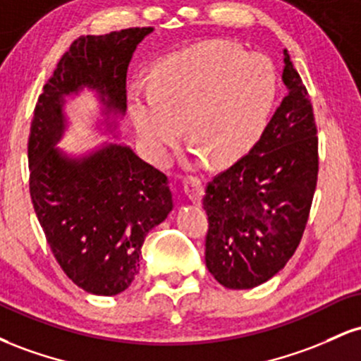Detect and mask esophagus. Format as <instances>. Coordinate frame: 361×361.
<instances>
[{
  "instance_id": "1",
  "label": "esophagus",
  "mask_w": 361,
  "mask_h": 361,
  "mask_svg": "<svg viewBox=\"0 0 361 361\" xmlns=\"http://www.w3.org/2000/svg\"><path fill=\"white\" fill-rule=\"evenodd\" d=\"M183 188H185L186 197H188L193 204H198V202H200L202 195H204V183H202L200 178L188 176L185 180Z\"/></svg>"
}]
</instances>
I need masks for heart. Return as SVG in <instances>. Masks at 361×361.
I'll return each instance as SVG.
<instances>
[{
	"label": "heart",
	"mask_w": 361,
	"mask_h": 361,
	"mask_svg": "<svg viewBox=\"0 0 361 361\" xmlns=\"http://www.w3.org/2000/svg\"><path fill=\"white\" fill-rule=\"evenodd\" d=\"M276 97V73L263 57L231 44H204L169 57L149 88L130 97V117L152 159L171 156L186 122L195 154L234 163L259 137Z\"/></svg>",
	"instance_id": "obj_1"
}]
</instances>
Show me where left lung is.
I'll return each mask as SVG.
<instances>
[{
  "label": "left lung",
  "instance_id": "left-lung-1",
  "mask_svg": "<svg viewBox=\"0 0 361 361\" xmlns=\"http://www.w3.org/2000/svg\"><path fill=\"white\" fill-rule=\"evenodd\" d=\"M288 94L258 142L209 181L205 263L219 283L258 287L287 264L299 246L317 185V127L307 88L283 51Z\"/></svg>",
  "mask_w": 361,
  "mask_h": 361
}]
</instances>
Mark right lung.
Returning <instances> with one entry per match:
<instances>
[{
  "instance_id": "obj_1",
  "label": "right lung",
  "mask_w": 361,
  "mask_h": 361,
  "mask_svg": "<svg viewBox=\"0 0 361 361\" xmlns=\"http://www.w3.org/2000/svg\"><path fill=\"white\" fill-rule=\"evenodd\" d=\"M152 27L81 35L61 57L37 100L28 137L30 197L62 271L94 295H117L139 273L149 231L173 210L169 180L128 146L106 144L82 157L56 149L64 97L94 90L105 114L127 110V69Z\"/></svg>"
}]
</instances>
